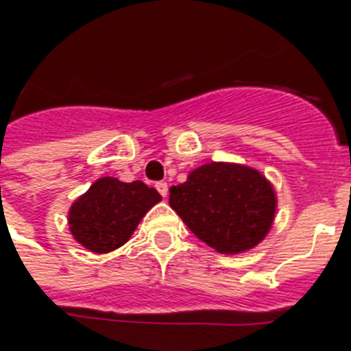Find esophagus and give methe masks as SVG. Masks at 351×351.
<instances>
[{"label":"esophagus","mask_w":351,"mask_h":351,"mask_svg":"<svg viewBox=\"0 0 351 351\" xmlns=\"http://www.w3.org/2000/svg\"><path fill=\"white\" fill-rule=\"evenodd\" d=\"M155 187H157V191L162 194L164 197L167 196V184H166V182H157V184H155Z\"/></svg>","instance_id":"34e87169"}]
</instances>
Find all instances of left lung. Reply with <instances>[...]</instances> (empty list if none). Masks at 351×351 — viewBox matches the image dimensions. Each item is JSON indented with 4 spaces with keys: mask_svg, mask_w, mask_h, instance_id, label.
Returning <instances> with one entry per match:
<instances>
[{
    "mask_svg": "<svg viewBox=\"0 0 351 351\" xmlns=\"http://www.w3.org/2000/svg\"><path fill=\"white\" fill-rule=\"evenodd\" d=\"M169 206L201 242L222 254L256 247L272 228L277 197L258 169L210 162L169 189Z\"/></svg>",
    "mask_w": 351,
    "mask_h": 351,
    "instance_id": "obj_1",
    "label": "left lung"
}]
</instances>
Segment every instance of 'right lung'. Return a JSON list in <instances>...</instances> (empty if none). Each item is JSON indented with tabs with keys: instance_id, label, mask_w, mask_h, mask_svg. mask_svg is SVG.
<instances>
[{
	"instance_id": "1",
	"label": "right lung",
	"mask_w": 351,
	"mask_h": 351,
	"mask_svg": "<svg viewBox=\"0 0 351 351\" xmlns=\"http://www.w3.org/2000/svg\"><path fill=\"white\" fill-rule=\"evenodd\" d=\"M162 199L141 180L102 176L69 210L70 233L88 251L106 254L129 242L146 212Z\"/></svg>"
}]
</instances>
